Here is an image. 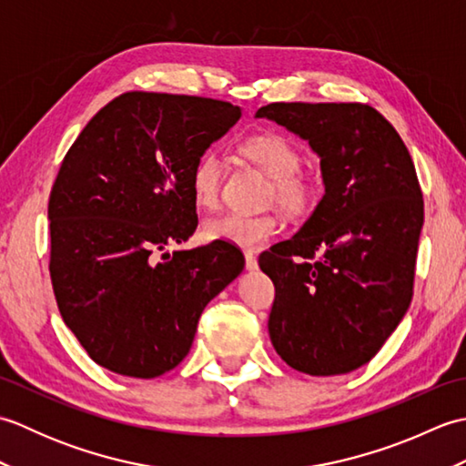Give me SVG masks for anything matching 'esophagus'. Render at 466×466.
<instances>
[{"label":"esophagus","mask_w":466,"mask_h":466,"mask_svg":"<svg viewBox=\"0 0 466 466\" xmlns=\"http://www.w3.org/2000/svg\"><path fill=\"white\" fill-rule=\"evenodd\" d=\"M244 258H246V270H258V260H256V256L252 252H244Z\"/></svg>","instance_id":"1"}]
</instances>
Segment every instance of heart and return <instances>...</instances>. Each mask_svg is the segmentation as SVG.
<instances>
[{
	"label": "heart",
	"instance_id": "heart-1",
	"mask_svg": "<svg viewBox=\"0 0 466 466\" xmlns=\"http://www.w3.org/2000/svg\"><path fill=\"white\" fill-rule=\"evenodd\" d=\"M240 152L254 166L272 177L268 200L280 204L289 214L309 210L316 198V184L300 172L302 152L289 136L280 132H258L246 137ZM224 160L218 152H206L192 170V194L198 206L212 208L220 202ZM280 232V218L264 214H224L204 222L202 234L210 242H228L240 248H258Z\"/></svg>",
	"mask_w": 466,
	"mask_h": 466
}]
</instances>
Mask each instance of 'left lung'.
I'll return each instance as SVG.
<instances>
[{"instance_id":"1","label":"left lung","mask_w":466,"mask_h":466,"mask_svg":"<svg viewBox=\"0 0 466 466\" xmlns=\"http://www.w3.org/2000/svg\"><path fill=\"white\" fill-rule=\"evenodd\" d=\"M256 117L309 142L324 182L300 230L258 260L276 289L272 346L304 374L356 370L382 349L412 300L424 222L412 157L366 104L276 102Z\"/></svg>"}]
</instances>
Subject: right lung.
<instances>
[{"label":"right lung","mask_w":466,"mask_h":466,"mask_svg":"<svg viewBox=\"0 0 466 466\" xmlns=\"http://www.w3.org/2000/svg\"><path fill=\"white\" fill-rule=\"evenodd\" d=\"M240 116L212 97L126 92L67 150L47 204L49 276L66 326L104 369H176L206 304L244 270L228 242L166 252L198 226L194 164Z\"/></svg>","instance_id":"add662e5"}]
</instances>
